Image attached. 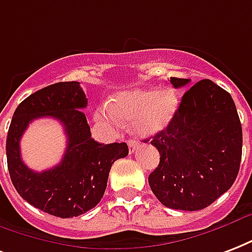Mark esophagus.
Instances as JSON below:
<instances>
[{"mask_svg": "<svg viewBox=\"0 0 252 252\" xmlns=\"http://www.w3.org/2000/svg\"><path fill=\"white\" fill-rule=\"evenodd\" d=\"M128 145H129V153H133L136 151V148H137V143L134 141V140H129L128 141Z\"/></svg>", "mask_w": 252, "mask_h": 252, "instance_id": "obj_1", "label": "esophagus"}]
</instances>
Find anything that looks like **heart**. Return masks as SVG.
I'll list each match as a JSON object with an SVG mask.
<instances>
[{"instance_id": "1", "label": "heart", "mask_w": 252, "mask_h": 252, "mask_svg": "<svg viewBox=\"0 0 252 252\" xmlns=\"http://www.w3.org/2000/svg\"><path fill=\"white\" fill-rule=\"evenodd\" d=\"M177 109L178 97L173 90H133L112 97L108 111H97L95 119L108 126L116 124L118 120H132L134 133L152 137L170 124Z\"/></svg>"}]
</instances>
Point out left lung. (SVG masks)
<instances>
[{
    "mask_svg": "<svg viewBox=\"0 0 252 252\" xmlns=\"http://www.w3.org/2000/svg\"><path fill=\"white\" fill-rule=\"evenodd\" d=\"M189 82L170 78L176 88ZM151 144L160 153L148 177L157 199L176 210L205 209L231 188L241 166L242 126L233 97L214 82L199 80Z\"/></svg>",
    "mask_w": 252,
    "mask_h": 252,
    "instance_id": "obj_1",
    "label": "left lung"
}]
</instances>
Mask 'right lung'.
Listing matches in <instances>:
<instances>
[{
  "label": "right lung",
  "instance_id": "add662e5",
  "mask_svg": "<svg viewBox=\"0 0 252 252\" xmlns=\"http://www.w3.org/2000/svg\"><path fill=\"white\" fill-rule=\"evenodd\" d=\"M87 97L79 82H59L42 88L17 107L6 139L7 169L18 194L36 209L59 218L82 216L103 198L111 166L128 155L126 143L99 144L82 109ZM53 117L65 126L67 148L54 168L34 172L20 158L19 141L28 124Z\"/></svg>",
  "mask_w": 252,
  "mask_h": 252
}]
</instances>
